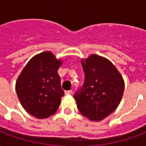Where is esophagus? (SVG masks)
<instances>
[{
	"instance_id": "34e87169",
	"label": "esophagus",
	"mask_w": 146,
	"mask_h": 146,
	"mask_svg": "<svg viewBox=\"0 0 146 146\" xmlns=\"http://www.w3.org/2000/svg\"><path fill=\"white\" fill-rule=\"evenodd\" d=\"M72 93H73L72 90H69V91H66V92H65V94H66V95H71Z\"/></svg>"
}]
</instances>
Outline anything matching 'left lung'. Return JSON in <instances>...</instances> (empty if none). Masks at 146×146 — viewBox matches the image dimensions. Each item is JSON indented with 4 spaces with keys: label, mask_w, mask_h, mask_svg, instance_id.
Masks as SVG:
<instances>
[{
    "label": "left lung",
    "mask_w": 146,
    "mask_h": 146,
    "mask_svg": "<svg viewBox=\"0 0 146 146\" xmlns=\"http://www.w3.org/2000/svg\"><path fill=\"white\" fill-rule=\"evenodd\" d=\"M84 82L73 95L83 116L101 121L115 111L121 101L124 81L110 60L92 54L81 60Z\"/></svg>",
    "instance_id": "8db88e82"
}]
</instances>
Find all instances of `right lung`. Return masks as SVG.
I'll list each match as a JSON object with an SVG mask.
<instances>
[{
    "mask_svg": "<svg viewBox=\"0 0 146 146\" xmlns=\"http://www.w3.org/2000/svg\"><path fill=\"white\" fill-rule=\"evenodd\" d=\"M62 61L51 51L33 57L19 76L15 90L21 105L38 119L53 115L59 106L64 91L58 70Z\"/></svg>",
    "mask_w": 146,
    "mask_h": 146,
    "instance_id": "1",
    "label": "right lung"
}]
</instances>
